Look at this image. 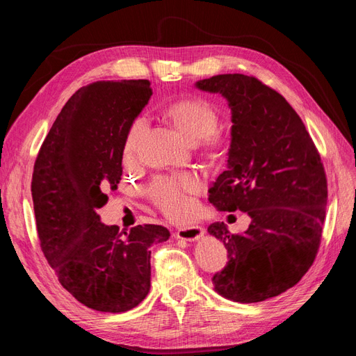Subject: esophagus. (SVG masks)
<instances>
[{
  "label": "esophagus",
  "mask_w": 356,
  "mask_h": 356,
  "mask_svg": "<svg viewBox=\"0 0 356 356\" xmlns=\"http://www.w3.org/2000/svg\"><path fill=\"white\" fill-rule=\"evenodd\" d=\"M204 233V229L202 225H190V227H184L179 229L178 232H175V238L181 239V241H188V242H195L199 241Z\"/></svg>",
  "instance_id": "esophagus-1"
}]
</instances>
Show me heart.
Wrapping results in <instances>:
<instances>
[{
	"label": "heart",
	"mask_w": 356,
	"mask_h": 356,
	"mask_svg": "<svg viewBox=\"0 0 356 356\" xmlns=\"http://www.w3.org/2000/svg\"><path fill=\"white\" fill-rule=\"evenodd\" d=\"M163 117L175 131L190 144L199 145L202 154L208 160L220 157L225 147V136L217 129L218 113L213 106L200 98H184L170 102L163 108ZM143 120H136L124 145V160L135 157V136L141 132ZM200 190V182L191 175L177 178H159L152 193L156 203L168 217L184 218L193 208V199Z\"/></svg>",
	"instance_id": "1"
}]
</instances>
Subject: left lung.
<instances>
[{
  "label": "left lung",
  "instance_id": "obj_1",
  "mask_svg": "<svg viewBox=\"0 0 356 356\" xmlns=\"http://www.w3.org/2000/svg\"><path fill=\"white\" fill-rule=\"evenodd\" d=\"M196 88L220 93L232 110L227 170L209 188L218 211H243L248 230L224 222L208 233L220 239L229 263L213 289L239 303H258L294 286L314 263L327 208V177L305 123L282 95L243 74H220Z\"/></svg>",
  "mask_w": 356,
  "mask_h": 356
}]
</instances>
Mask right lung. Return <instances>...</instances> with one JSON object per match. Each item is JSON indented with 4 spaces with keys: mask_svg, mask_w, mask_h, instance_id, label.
Masks as SVG:
<instances>
[{
    "mask_svg": "<svg viewBox=\"0 0 356 356\" xmlns=\"http://www.w3.org/2000/svg\"><path fill=\"white\" fill-rule=\"evenodd\" d=\"M148 80L96 81L75 92L42 143L32 174L41 251L81 305L120 314L147 297L149 246L169 239L156 224L120 232L98 209L117 190L129 131L152 98Z\"/></svg>",
    "mask_w": 356,
    "mask_h": 356,
    "instance_id": "1",
    "label": "right lung"
}]
</instances>
